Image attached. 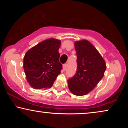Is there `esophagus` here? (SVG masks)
<instances>
[{
    "label": "esophagus",
    "instance_id": "esophagus-1",
    "mask_svg": "<svg viewBox=\"0 0 128 128\" xmlns=\"http://www.w3.org/2000/svg\"><path fill=\"white\" fill-rule=\"evenodd\" d=\"M67 66H68L67 64H64V65H63V69H64V70H65L67 69Z\"/></svg>",
    "mask_w": 128,
    "mask_h": 128
}]
</instances>
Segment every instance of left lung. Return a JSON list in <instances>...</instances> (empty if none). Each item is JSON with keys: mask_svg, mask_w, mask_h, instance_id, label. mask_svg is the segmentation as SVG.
<instances>
[{"mask_svg": "<svg viewBox=\"0 0 128 128\" xmlns=\"http://www.w3.org/2000/svg\"><path fill=\"white\" fill-rule=\"evenodd\" d=\"M77 55V71L68 80L70 92L76 96H84L93 90L103 78L106 62L96 48L87 40L74 42Z\"/></svg>", "mask_w": 128, "mask_h": 128, "instance_id": "left-lung-1", "label": "left lung"}]
</instances>
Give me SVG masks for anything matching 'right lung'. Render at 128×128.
Masks as SVG:
<instances>
[{
    "label": "right lung",
    "instance_id": "add662e5",
    "mask_svg": "<svg viewBox=\"0 0 128 128\" xmlns=\"http://www.w3.org/2000/svg\"><path fill=\"white\" fill-rule=\"evenodd\" d=\"M60 40L50 38L38 44L26 52L23 67L30 85L35 89L51 87L60 73Z\"/></svg>",
    "mask_w": 128,
    "mask_h": 128
}]
</instances>
